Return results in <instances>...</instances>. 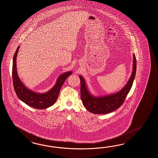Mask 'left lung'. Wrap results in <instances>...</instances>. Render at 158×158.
<instances>
[{
  "label": "left lung",
  "mask_w": 158,
  "mask_h": 158,
  "mask_svg": "<svg viewBox=\"0 0 158 158\" xmlns=\"http://www.w3.org/2000/svg\"><path fill=\"white\" fill-rule=\"evenodd\" d=\"M132 73L127 85L119 93L103 97L92 96L87 89L85 79L79 76L81 80V99L85 108L95 114H106L115 111L123 104L131 89L135 79L136 70V60L134 54Z\"/></svg>",
  "instance_id": "obj_1"
}]
</instances>
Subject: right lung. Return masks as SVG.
Returning a JSON list of instances; mask_svg holds the SVG:
<instances>
[{
  "label": "right lung",
  "instance_id": "right-lung-1",
  "mask_svg": "<svg viewBox=\"0 0 158 158\" xmlns=\"http://www.w3.org/2000/svg\"><path fill=\"white\" fill-rule=\"evenodd\" d=\"M19 47L17 48L13 58L12 80L14 89L16 95L26 104L36 109H44L49 107L55 103L58 98L62 85L72 72L69 71L61 75L58 77L54 87L44 94H38L27 89L18 77L16 71V56Z\"/></svg>",
  "mask_w": 158,
  "mask_h": 158
}]
</instances>
